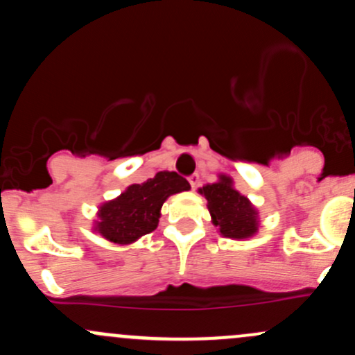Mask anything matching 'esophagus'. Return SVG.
I'll list each match as a JSON object with an SVG mask.
<instances>
[{
  "label": "esophagus",
  "mask_w": 355,
  "mask_h": 355,
  "mask_svg": "<svg viewBox=\"0 0 355 355\" xmlns=\"http://www.w3.org/2000/svg\"><path fill=\"white\" fill-rule=\"evenodd\" d=\"M189 184L192 185V189H197L198 184H200V178H198V175H197V173L190 175V177H189Z\"/></svg>",
  "instance_id": "34e87169"
}]
</instances>
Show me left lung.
<instances>
[{
	"label": "left lung",
	"mask_w": 355,
	"mask_h": 355,
	"mask_svg": "<svg viewBox=\"0 0 355 355\" xmlns=\"http://www.w3.org/2000/svg\"><path fill=\"white\" fill-rule=\"evenodd\" d=\"M207 200L210 220L222 237L246 241L259 232V210L234 187L229 175H217V182L198 189Z\"/></svg>",
	"instance_id": "obj_1"
}]
</instances>
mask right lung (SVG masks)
Wrapping results in <instances>:
<instances>
[{"label":"right lung","instance_id":"right-lung-1","mask_svg":"<svg viewBox=\"0 0 355 355\" xmlns=\"http://www.w3.org/2000/svg\"><path fill=\"white\" fill-rule=\"evenodd\" d=\"M190 190V184L175 171H158L143 184L126 187L116 198L103 202L92 220V232L109 243L131 246L158 227L163 202Z\"/></svg>","mask_w":355,"mask_h":355}]
</instances>
